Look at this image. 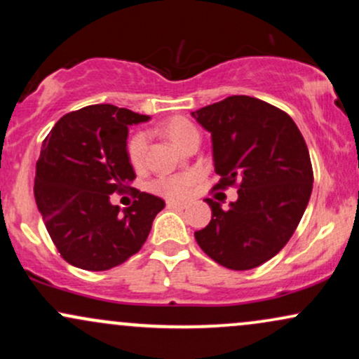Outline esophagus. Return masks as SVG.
Wrapping results in <instances>:
<instances>
[{"label": "esophagus", "instance_id": "34e87169", "mask_svg": "<svg viewBox=\"0 0 359 359\" xmlns=\"http://www.w3.org/2000/svg\"><path fill=\"white\" fill-rule=\"evenodd\" d=\"M167 208H170V209H187V203H177V201H167Z\"/></svg>", "mask_w": 359, "mask_h": 359}]
</instances>
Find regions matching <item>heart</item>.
<instances>
[{
    "mask_svg": "<svg viewBox=\"0 0 359 359\" xmlns=\"http://www.w3.org/2000/svg\"><path fill=\"white\" fill-rule=\"evenodd\" d=\"M167 137L172 140L179 148H184L192 142V140L199 138V131L192 125L189 119L185 118H174L165 125ZM148 145V135L145 131H137L131 135L126 143V155L130 163L135 168L142 167L143 160H145ZM196 182V175L194 174H182V175H163L155 179L151 182V191L156 194H162L165 197L172 199H179V197L187 196L191 187Z\"/></svg>",
    "mask_w": 359,
    "mask_h": 359,
    "instance_id": "b5f03b06",
    "label": "heart"
}]
</instances>
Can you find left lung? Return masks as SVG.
Instances as JSON below:
<instances>
[{"label":"left lung","instance_id":"1","mask_svg":"<svg viewBox=\"0 0 359 359\" xmlns=\"http://www.w3.org/2000/svg\"><path fill=\"white\" fill-rule=\"evenodd\" d=\"M211 133L216 189L238 187L222 209L208 199L211 222L194 233L208 257L229 270L273 258L297 229L311 199L312 163L302 133L285 111L250 96H229L194 111Z\"/></svg>","mask_w":359,"mask_h":359}]
</instances>
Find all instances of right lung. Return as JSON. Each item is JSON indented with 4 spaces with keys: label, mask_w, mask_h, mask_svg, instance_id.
<instances>
[{
    "label": "right lung",
    "mask_w": 359,
    "mask_h": 359,
    "mask_svg": "<svg viewBox=\"0 0 359 359\" xmlns=\"http://www.w3.org/2000/svg\"><path fill=\"white\" fill-rule=\"evenodd\" d=\"M145 114L113 104H93L62 116L42 143L36 162L35 201L60 257L82 270L114 269L138 253L160 197L140 192L119 211L111 194L131 189L135 170L126 155L128 126Z\"/></svg>",
    "instance_id": "right-lung-1"
}]
</instances>
